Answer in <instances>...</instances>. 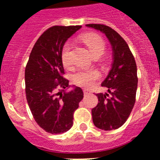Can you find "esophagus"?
Returning <instances> with one entry per match:
<instances>
[{
  "instance_id": "34e87169",
  "label": "esophagus",
  "mask_w": 160,
  "mask_h": 160,
  "mask_svg": "<svg viewBox=\"0 0 160 160\" xmlns=\"http://www.w3.org/2000/svg\"><path fill=\"white\" fill-rule=\"evenodd\" d=\"M83 93H84L85 95H87V94H89L90 93V90H87V89H84L83 90Z\"/></svg>"
}]
</instances>
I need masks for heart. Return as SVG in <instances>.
I'll use <instances>...</instances> for the list:
<instances>
[{"mask_svg": "<svg viewBox=\"0 0 160 160\" xmlns=\"http://www.w3.org/2000/svg\"><path fill=\"white\" fill-rule=\"evenodd\" d=\"M81 38L94 56H99L103 53L106 43L99 35L96 33H86ZM70 50V46L67 42L64 45L62 51V61L65 67L71 66ZM99 77V73L96 70H79L72 76V80L77 86L90 87L94 84Z\"/></svg>", "mask_w": 160, "mask_h": 160, "instance_id": "heart-1", "label": "heart"}]
</instances>
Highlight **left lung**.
<instances>
[{
  "label": "left lung",
  "instance_id": "left-lung-1",
  "mask_svg": "<svg viewBox=\"0 0 160 160\" xmlns=\"http://www.w3.org/2000/svg\"><path fill=\"white\" fill-rule=\"evenodd\" d=\"M87 27L105 33L113 50V63L102 87L110 94H97L98 105L92 109L96 128L111 131L122 127L131 114L135 102L138 77L135 58L128 43L118 32L102 24H88Z\"/></svg>",
  "mask_w": 160,
  "mask_h": 160
}]
</instances>
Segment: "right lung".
<instances>
[{
	"label": "right lung",
	"instance_id": "add662e5",
	"mask_svg": "<svg viewBox=\"0 0 160 160\" xmlns=\"http://www.w3.org/2000/svg\"><path fill=\"white\" fill-rule=\"evenodd\" d=\"M82 26L49 28L32 47L25 66V94L33 118L50 134H62L73 126V113L83 98L80 87L66 92L69 81L62 61L65 42Z\"/></svg>",
	"mask_w": 160,
	"mask_h": 160
}]
</instances>
